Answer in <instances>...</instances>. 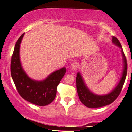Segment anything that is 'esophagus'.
<instances>
[{"label":"esophagus","instance_id":"esophagus-1","mask_svg":"<svg viewBox=\"0 0 132 132\" xmlns=\"http://www.w3.org/2000/svg\"><path fill=\"white\" fill-rule=\"evenodd\" d=\"M71 69L75 70V71H76L77 69H78V63L76 62H73L71 65Z\"/></svg>","mask_w":132,"mask_h":132}]
</instances>
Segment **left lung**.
Masks as SVG:
<instances>
[{"label": "left lung", "instance_id": "1", "mask_svg": "<svg viewBox=\"0 0 132 132\" xmlns=\"http://www.w3.org/2000/svg\"><path fill=\"white\" fill-rule=\"evenodd\" d=\"M112 42L113 43L121 49L123 62H124V67H123L124 69H123L122 75L120 81L112 92L105 95H95V94L92 93L88 88V87L86 86L80 73L78 72L76 75V88L79 97V100L82 103L87 107L97 108L109 105L114 101V100L117 98L120 94L121 90H122V87L124 85L125 80L126 78L127 71V60L124 51L122 50V46H121L118 39L116 37L113 36Z\"/></svg>", "mask_w": 132, "mask_h": 132}]
</instances>
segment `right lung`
I'll list each match as a JSON object with an SVG mask.
<instances>
[{
	"label": "right lung",
	"mask_w": 132,
	"mask_h": 132,
	"mask_svg": "<svg viewBox=\"0 0 132 132\" xmlns=\"http://www.w3.org/2000/svg\"><path fill=\"white\" fill-rule=\"evenodd\" d=\"M25 33L20 36L14 47L11 61V74L18 93L27 101L39 106L48 105L54 100L57 87L66 73V68L56 70L43 81L32 79L22 68L20 45Z\"/></svg>",
	"instance_id": "1"
}]
</instances>
